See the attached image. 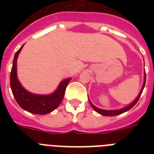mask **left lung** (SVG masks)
I'll return each mask as SVG.
<instances>
[{"mask_svg": "<svg viewBox=\"0 0 154 154\" xmlns=\"http://www.w3.org/2000/svg\"><path fill=\"white\" fill-rule=\"evenodd\" d=\"M145 85H146V71H145V73H144V82H143V85H142V87H141V91H140V93H139V94L137 95V97L136 98H135V100H134L133 102H131L129 105H128L127 106H125V107L122 108V109H111V110H106V109H99V108L96 107L95 105L93 104V103L90 101V100L89 99V103H90V105H91L92 108L94 109L95 111H96L97 112H98L99 114L101 115H103V116H106V117H109V116H116V115H119V114H122V113H123V112H126V111H128V110H129L130 109H132V108L134 107V105H136V103L137 102V101L139 100V98H140V97H141V93H142V91H143L144 89V87H145Z\"/></svg>", "mask_w": 154, "mask_h": 154, "instance_id": "1", "label": "left lung"}]
</instances>
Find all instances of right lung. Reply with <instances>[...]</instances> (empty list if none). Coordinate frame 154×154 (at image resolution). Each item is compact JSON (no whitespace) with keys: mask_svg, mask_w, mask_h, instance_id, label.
<instances>
[{"mask_svg":"<svg viewBox=\"0 0 154 154\" xmlns=\"http://www.w3.org/2000/svg\"><path fill=\"white\" fill-rule=\"evenodd\" d=\"M23 46L15 53L10 74V86L14 98L23 109L34 114L45 115L51 112L60 105L65 96V92L71 78L61 81L55 91L47 95L30 93L20 84L17 72V60Z\"/></svg>","mask_w":154,"mask_h":154,"instance_id":"obj_1","label":"right lung"}]
</instances>
